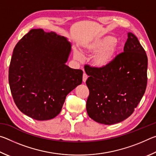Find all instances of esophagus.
I'll use <instances>...</instances> for the list:
<instances>
[{
	"instance_id": "34e87169",
	"label": "esophagus",
	"mask_w": 156,
	"mask_h": 156,
	"mask_svg": "<svg viewBox=\"0 0 156 156\" xmlns=\"http://www.w3.org/2000/svg\"><path fill=\"white\" fill-rule=\"evenodd\" d=\"M87 78H88L87 75L85 73H83V81L84 82V83H85L86 80H87Z\"/></svg>"
}]
</instances>
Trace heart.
Listing matches in <instances>:
<instances>
[{
  "label": "heart",
  "mask_w": 156,
  "mask_h": 156,
  "mask_svg": "<svg viewBox=\"0 0 156 156\" xmlns=\"http://www.w3.org/2000/svg\"><path fill=\"white\" fill-rule=\"evenodd\" d=\"M120 44L113 36L108 35L97 38L83 47V52L85 54H94L91 65L98 69H105L113 62ZM73 58L77 60L83 59V55L77 49L73 50Z\"/></svg>",
  "instance_id": "1"
}]
</instances>
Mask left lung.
<instances>
[{"label":"left lung","instance_id":"left-lung-1","mask_svg":"<svg viewBox=\"0 0 156 156\" xmlns=\"http://www.w3.org/2000/svg\"><path fill=\"white\" fill-rule=\"evenodd\" d=\"M124 52L105 69L84 67L89 77L87 112L94 121L113 125L129 118L142 99L147 84V56L138 39L129 32Z\"/></svg>","mask_w":156,"mask_h":156}]
</instances>
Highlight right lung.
Instances as JSON below:
<instances>
[{
  "label": "right lung",
  "instance_id": "obj_1",
  "mask_svg": "<svg viewBox=\"0 0 156 156\" xmlns=\"http://www.w3.org/2000/svg\"><path fill=\"white\" fill-rule=\"evenodd\" d=\"M72 44L56 33L34 29L15 46L9 69L13 99L37 120L60 113L67 95L83 82V71L68 67Z\"/></svg>",
  "mask_w": 156,
  "mask_h": 156
}]
</instances>
